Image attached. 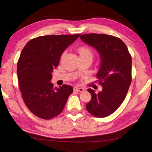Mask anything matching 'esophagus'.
<instances>
[{"instance_id":"obj_1","label":"esophagus","mask_w":152,"mask_h":152,"mask_svg":"<svg viewBox=\"0 0 152 152\" xmlns=\"http://www.w3.org/2000/svg\"><path fill=\"white\" fill-rule=\"evenodd\" d=\"M74 91H78V92H83L84 91V89L82 88H79V87H74Z\"/></svg>"}]
</instances>
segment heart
<instances>
[{
    "mask_svg": "<svg viewBox=\"0 0 152 152\" xmlns=\"http://www.w3.org/2000/svg\"><path fill=\"white\" fill-rule=\"evenodd\" d=\"M78 53L80 54V56H90L92 57V51L91 50V49L88 48V47H86V46H82V47L79 48ZM64 56V53H62L61 58H62Z\"/></svg>",
    "mask_w": 152,
    "mask_h": 152,
    "instance_id": "1",
    "label": "heart"
}]
</instances>
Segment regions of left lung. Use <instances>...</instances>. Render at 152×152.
<instances>
[{"mask_svg": "<svg viewBox=\"0 0 152 152\" xmlns=\"http://www.w3.org/2000/svg\"><path fill=\"white\" fill-rule=\"evenodd\" d=\"M80 37L96 49L101 60L96 77L102 90L97 94L87 90L92 99L86 109L96 117H107L120 107L127 94L132 82V56L125 43L115 36L88 33Z\"/></svg>", "mask_w": 152, "mask_h": 152, "instance_id": "obj_1", "label": "left lung"}]
</instances>
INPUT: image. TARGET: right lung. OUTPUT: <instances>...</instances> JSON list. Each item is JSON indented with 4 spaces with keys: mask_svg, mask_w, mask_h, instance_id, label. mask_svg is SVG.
Instances as JSON below:
<instances>
[{
    "mask_svg": "<svg viewBox=\"0 0 152 152\" xmlns=\"http://www.w3.org/2000/svg\"><path fill=\"white\" fill-rule=\"evenodd\" d=\"M80 35L39 36L28 42L20 53L17 70L20 91L27 107L41 119L60 115L73 92L71 86L54 88L50 80L64 51Z\"/></svg>",
    "mask_w": 152,
    "mask_h": 152,
    "instance_id": "right-lung-1",
    "label": "right lung"
}]
</instances>
